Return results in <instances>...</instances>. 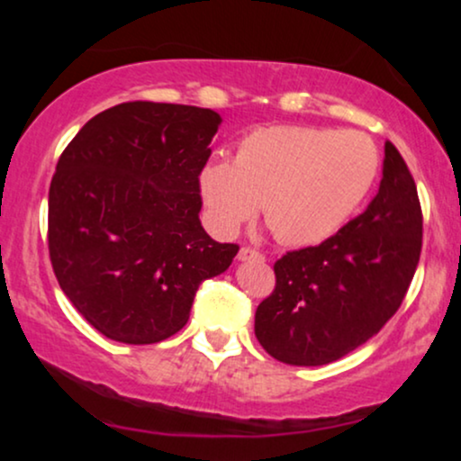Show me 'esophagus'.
Listing matches in <instances>:
<instances>
[{
	"mask_svg": "<svg viewBox=\"0 0 461 461\" xmlns=\"http://www.w3.org/2000/svg\"><path fill=\"white\" fill-rule=\"evenodd\" d=\"M238 260H240V262H247V260H262V253L256 251V249L242 247L240 251H238Z\"/></svg>",
	"mask_w": 461,
	"mask_h": 461,
	"instance_id": "34e87169",
	"label": "esophagus"
}]
</instances>
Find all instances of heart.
I'll use <instances>...</instances> for the list:
<instances>
[{"mask_svg":"<svg viewBox=\"0 0 461 461\" xmlns=\"http://www.w3.org/2000/svg\"><path fill=\"white\" fill-rule=\"evenodd\" d=\"M379 151L362 131L275 125L247 134L234 160L201 167L197 190L216 236L262 214L284 245L327 240L356 214L379 173Z\"/></svg>","mask_w":461,"mask_h":461,"instance_id":"heart-1","label":"heart"}]
</instances>
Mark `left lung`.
Masks as SVG:
<instances>
[{
  "mask_svg": "<svg viewBox=\"0 0 461 461\" xmlns=\"http://www.w3.org/2000/svg\"><path fill=\"white\" fill-rule=\"evenodd\" d=\"M384 177L362 214L319 247L275 262V290L256 310V338L293 366H322L373 338L414 277L422 214L410 168L385 142Z\"/></svg>",
  "mask_w": 461,
  "mask_h": 461,
  "instance_id": "obj_1",
  "label": "left lung"
}]
</instances>
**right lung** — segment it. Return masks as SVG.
I'll list each match as a JSON object with an SVG mask.
<instances>
[{
	"instance_id": "right-lung-1",
	"label": "right lung",
	"mask_w": 461,
	"mask_h": 461,
	"mask_svg": "<svg viewBox=\"0 0 461 461\" xmlns=\"http://www.w3.org/2000/svg\"><path fill=\"white\" fill-rule=\"evenodd\" d=\"M221 116L128 102L93 116L50 186V258L62 293L99 333L125 345L167 340L188 322L205 279L230 268L199 221L197 177Z\"/></svg>"
}]
</instances>
